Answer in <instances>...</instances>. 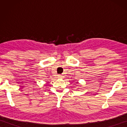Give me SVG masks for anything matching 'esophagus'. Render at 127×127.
<instances>
[{
	"label": "esophagus",
	"instance_id": "esophagus-1",
	"mask_svg": "<svg viewBox=\"0 0 127 127\" xmlns=\"http://www.w3.org/2000/svg\"><path fill=\"white\" fill-rule=\"evenodd\" d=\"M62 77V76L61 75V74H59V75H58V77H60V78H61V77Z\"/></svg>",
	"mask_w": 127,
	"mask_h": 127
}]
</instances>
